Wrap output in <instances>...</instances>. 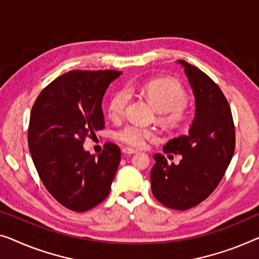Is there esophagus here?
<instances>
[{"instance_id": "esophagus-1", "label": "esophagus", "mask_w": 259, "mask_h": 259, "mask_svg": "<svg viewBox=\"0 0 259 259\" xmlns=\"http://www.w3.org/2000/svg\"><path fill=\"white\" fill-rule=\"evenodd\" d=\"M122 152L124 154H133V153H136L137 151L135 149H131V148H123Z\"/></svg>"}]
</instances>
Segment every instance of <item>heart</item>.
Here are the masks:
<instances>
[{
	"mask_svg": "<svg viewBox=\"0 0 259 259\" xmlns=\"http://www.w3.org/2000/svg\"><path fill=\"white\" fill-rule=\"evenodd\" d=\"M143 91L153 106L163 115L168 123H178L183 118V109L187 106V94L180 83L167 79L149 81L143 86ZM130 100V91L122 88L111 96L108 103V113L110 117L119 118L124 114ZM156 131L137 123H128L115 133V138L131 148H141L149 140L156 137Z\"/></svg>",
	"mask_w": 259,
	"mask_h": 259,
	"instance_id": "obj_1",
	"label": "heart"
}]
</instances>
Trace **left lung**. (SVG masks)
<instances>
[{"label":"left lung","mask_w":259,"mask_h":259,"mask_svg":"<svg viewBox=\"0 0 259 259\" xmlns=\"http://www.w3.org/2000/svg\"><path fill=\"white\" fill-rule=\"evenodd\" d=\"M195 98V117L186 135L164 145V152L183 156L178 165L168 164L163 154L153 156L151 190L165 207L186 210L198 206L218 187L235 151V125L225 94L206 73L185 60Z\"/></svg>","instance_id":"8db88e82"}]
</instances>
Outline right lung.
<instances>
[{
    "instance_id": "1",
    "label": "right lung",
    "mask_w": 259,
    "mask_h": 259,
    "mask_svg": "<svg viewBox=\"0 0 259 259\" xmlns=\"http://www.w3.org/2000/svg\"><path fill=\"white\" fill-rule=\"evenodd\" d=\"M119 74L110 69L65 73L40 92L31 109L28 143L38 176L50 194L73 211L101 203L116 175V144L106 143L98 157L82 145L105 128L102 98Z\"/></svg>"
}]
</instances>
